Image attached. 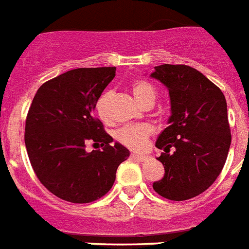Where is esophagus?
Here are the masks:
<instances>
[{"instance_id":"obj_1","label":"esophagus","mask_w":249,"mask_h":249,"mask_svg":"<svg viewBox=\"0 0 249 249\" xmlns=\"http://www.w3.org/2000/svg\"><path fill=\"white\" fill-rule=\"evenodd\" d=\"M148 155H145V153H131V159L139 160V161H145V160H148Z\"/></svg>"}]
</instances>
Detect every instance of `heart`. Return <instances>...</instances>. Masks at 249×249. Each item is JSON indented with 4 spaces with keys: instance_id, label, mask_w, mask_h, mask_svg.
<instances>
[{
    "instance_id": "1",
    "label": "heart",
    "mask_w": 249,
    "mask_h": 249,
    "mask_svg": "<svg viewBox=\"0 0 249 249\" xmlns=\"http://www.w3.org/2000/svg\"><path fill=\"white\" fill-rule=\"evenodd\" d=\"M131 90L134 94L135 100L143 107L155 104L157 98V90L152 83L139 79L135 80L131 86ZM110 93L106 92L98 98L96 104V110L102 120L107 119V104H108ZM151 128L148 125H126L124 128L116 131V139L124 145L133 149H141L144 145L145 141L151 134Z\"/></svg>"
}]
</instances>
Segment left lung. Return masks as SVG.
Instances as JSON below:
<instances>
[{"mask_svg":"<svg viewBox=\"0 0 249 249\" xmlns=\"http://www.w3.org/2000/svg\"><path fill=\"white\" fill-rule=\"evenodd\" d=\"M149 76L169 90L171 112L156 141L165 175L153 189L185 201L211 187L225 165L231 143L225 96L191 66L163 64Z\"/></svg>","mask_w":249,"mask_h":249,"instance_id":"1","label":"left lung"}]
</instances>
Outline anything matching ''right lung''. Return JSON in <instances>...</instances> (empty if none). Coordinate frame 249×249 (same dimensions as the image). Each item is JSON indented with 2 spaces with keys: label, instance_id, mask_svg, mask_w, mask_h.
Masks as SVG:
<instances>
[{
  "label": "right lung",
  "instance_id": "obj_1",
  "mask_svg": "<svg viewBox=\"0 0 249 249\" xmlns=\"http://www.w3.org/2000/svg\"><path fill=\"white\" fill-rule=\"evenodd\" d=\"M116 68L74 69L39 87L28 112L25 147L39 181L61 199L89 203L114 185L130 152L93 115ZM89 142L102 150L87 153Z\"/></svg>",
  "mask_w": 249,
  "mask_h": 249
}]
</instances>
